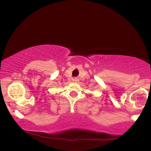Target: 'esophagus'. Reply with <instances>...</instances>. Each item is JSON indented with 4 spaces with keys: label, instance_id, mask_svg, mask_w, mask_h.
<instances>
[{
    "label": "esophagus",
    "instance_id": "1",
    "mask_svg": "<svg viewBox=\"0 0 151 151\" xmlns=\"http://www.w3.org/2000/svg\"><path fill=\"white\" fill-rule=\"evenodd\" d=\"M77 78H75V79H74V81H77Z\"/></svg>",
    "mask_w": 151,
    "mask_h": 151
}]
</instances>
